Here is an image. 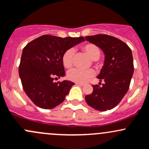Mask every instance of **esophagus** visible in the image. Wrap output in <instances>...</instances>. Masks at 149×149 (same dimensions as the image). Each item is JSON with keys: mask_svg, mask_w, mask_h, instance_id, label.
<instances>
[{"mask_svg": "<svg viewBox=\"0 0 149 149\" xmlns=\"http://www.w3.org/2000/svg\"><path fill=\"white\" fill-rule=\"evenodd\" d=\"M76 85L80 86H84V84H81V83H76Z\"/></svg>", "mask_w": 149, "mask_h": 149, "instance_id": "1", "label": "esophagus"}]
</instances>
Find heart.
<instances>
[{"label": "heart", "instance_id": "1", "mask_svg": "<svg viewBox=\"0 0 149 149\" xmlns=\"http://www.w3.org/2000/svg\"><path fill=\"white\" fill-rule=\"evenodd\" d=\"M83 51L88 56L91 60L97 61L100 57L101 52L98 47L92 43H88L82 47ZM73 56L74 51L72 48L67 50L64 53L62 58V62L65 68H70L73 63ZM94 75V71L91 69L81 70L79 68H73L68 70L67 73L68 79L76 83H84L88 80Z\"/></svg>", "mask_w": 149, "mask_h": 149}]
</instances>
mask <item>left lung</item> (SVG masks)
I'll use <instances>...</instances> for the list:
<instances>
[{"label":"left lung","mask_w":149,"mask_h":149,"mask_svg":"<svg viewBox=\"0 0 149 149\" xmlns=\"http://www.w3.org/2000/svg\"><path fill=\"white\" fill-rule=\"evenodd\" d=\"M86 40L101 48L105 56L97 76L104 84L101 87L93 85V91L86 95V101L95 110H111L120 103L129 88L134 69L132 52L126 43L111 36L98 34L86 36Z\"/></svg>","instance_id":"left-lung-1"}]
</instances>
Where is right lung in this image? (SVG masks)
Returning a JSON list of instances; mask_svg holds the SVG:
<instances>
[{"label":"right lung","mask_w":149,"mask_h":149,"mask_svg":"<svg viewBox=\"0 0 149 149\" xmlns=\"http://www.w3.org/2000/svg\"><path fill=\"white\" fill-rule=\"evenodd\" d=\"M83 41L84 37L44 35L23 48L18 73L25 93L38 107L54 109L65 100L75 84L67 80L54 81L65 75L62 62L64 53Z\"/></svg>","instance_id":"add662e5"}]
</instances>
